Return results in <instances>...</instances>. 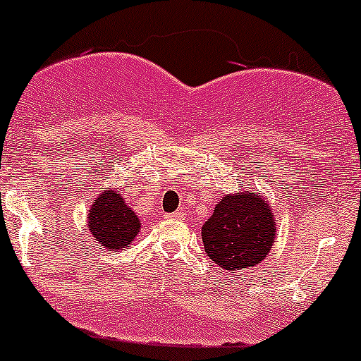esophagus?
<instances>
[{
	"label": "esophagus",
	"instance_id": "esophagus-1",
	"mask_svg": "<svg viewBox=\"0 0 361 361\" xmlns=\"http://www.w3.org/2000/svg\"><path fill=\"white\" fill-rule=\"evenodd\" d=\"M167 218L169 220H180V218H184V213H182L180 209H177V212L167 214Z\"/></svg>",
	"mask_w": 361,
	"mask_h": 361
}]
</instances>
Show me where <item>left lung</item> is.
I'll use <instances>...</instances> for the list:
<instances>
[{
  "label": "left lung",
  "mask_w": 361,
  "mask_h": 361,
  "mask_svg": "<svg viewBox=\"0 0 361 361\" xmlns=\"http://www.w3.org/2000/svg\"><path fill=\"white\" fill-rule=\"evenodd\" d=\"M206 254L226 271L254 268L276 240V214L268 197L252 189L225 194L201 228Z\"/></svg>",
  "instance_id": "left-lung-1"
}]
</instances>
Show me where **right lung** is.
I'll return each mask as SVG.
<instances>
[{
    "instance_id": "right-lung-1",
    "label": "right lung",
    "mask_w": 361,
    "mask_h": 361,
    "mask_svg": "<svg viewBox=\"0 0 361 361\" xmlns=\"http://www.w3.org/2000/svg\"><path fill=\"white\" fill-rule=\"evenodd\" d=\"M88 230L104 249L123 250L131 245L141 230L137 214L133 212L119 189H105L88 209Z\"/></svg>"
}]
</instances>
